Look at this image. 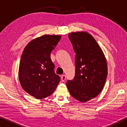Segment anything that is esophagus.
<instances>
[{"instance_id": "34e87169", "label": "esophagus", "mask_w": 127, "mask_h": 127, "mask_svg": "<svg viewBox=\"0 0 127 127\" xmlns=\"http://www.w3.org/2000/svg\"><path fill=\"white\" fill-rule=\"evenodd\" d=\"M65 79H66V76H65V75H64V74L62 75V76H61V80H62V81H63V82L65 81Z\"/></svg>"}]
</instances>
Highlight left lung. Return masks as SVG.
<instances>
[{
	"mask_svg": "<svg viewBox=\"0 0 127 127\" xmlns=\"http://www.w3.org/2000/svg\"><path fill=\"white\" fill-rule=\"evenodd\" d=\"M75 56L76 72L66 86L75 99L86 102L96 97L104 87L107 75L106 59L102 49L87 32L69 33Z\"/></svg>",
	"mask_w": 127,
	"mask_h": 127,
	"instance_id": "obj_1",
	"label": "left lung"
}]
</instances>
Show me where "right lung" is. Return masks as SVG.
Returning <instances> with one entry per match:
<instances>
[{
    "label": "right lung",
    "mask_w": 127,
    "mask_h": 127,
    "mask_svg": "<svg viewBox=\"0 0 127 127\" xmlns=\"http://www.w3.org/2000/svg\"><path fill=\"white\" fill-rule=\"evenodd\" d=\"M61 35H44L31 41L23 51L19 66V80L25 91L37 99L55 91L61 78L54 71L50 53Z\"/></svg>",
    "instance_id": "add662e5"
}]
</instances>
